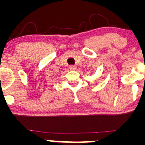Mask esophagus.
Instances as JSON below:
<instances>
[{"mask_svg":"<svg viewBox=\"0 0 145 145\" xmlns=\"http://www.w3.org/2000/svg\"><path fill=\"white\" fill-rule=\"evenodd\" d=\"M69 69H70L71 70H72V71H75L76 69V66H74V65H71L70 67H69Z\"/></svg>","mask_w":145,"mask_h":145,"instance_id":"esophagus-1","label":"esophagus"}]
</instances>
